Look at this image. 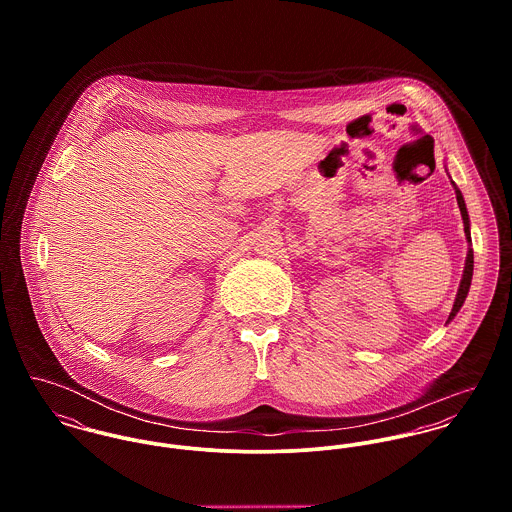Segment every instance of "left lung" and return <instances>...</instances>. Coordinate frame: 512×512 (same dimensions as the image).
<instances>
[{
	"instance_id": "8db88e82",
	"label": "left lung",
	"mask_w": 512,
	"mask_h": 512,
	"mask_svg": "<svg viewBox=\"0 0 512 512\" xmlns=\"http://www.w3.org/2000/svg\"><path fill=\"white\" fill-rule=\"evenodd\" d=\"M455 187V183H453ZM455 195H457V205H459V211H461V217H463V224H465V236L467 240L471 242V232H469V215H467V209H465V201H463V195L461 191L455 187ZM471 278H473V250L469 248L467 252V260H465V270H463V278H461V284H459V290H457V297H455V303H453V309L449 313V319L451 321L455 317V313L461 309L467 293H469V286H471Z\"/></svg>"
}]
</instances>
